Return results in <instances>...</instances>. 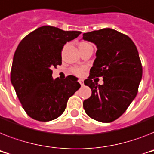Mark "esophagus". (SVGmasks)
I'll use <instances>...</instances> for the list:
<instances>
[{"label":"esophagus","instance_id":"1","mask_svg":"<svg viewBox=\"0 0 154 154\" xmlns=\"http://www.w3.org/2000/svg\"><path fill=\"white\" fill-rule=\"evenodd\" d=\"M79 81V83H80V85H81V86H84V85H85V84H84V81H83V80H81V79H80V80H79V81Z\"/></svg>","mask_w":154,"mask_h":154}]
</instances>
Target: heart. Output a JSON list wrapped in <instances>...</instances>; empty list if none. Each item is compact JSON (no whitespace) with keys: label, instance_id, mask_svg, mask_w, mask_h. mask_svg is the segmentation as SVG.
Listing matches in <instances>:
<instances>
[{"label":"heart","instance_id":"b5f03b06","mask_svg":"<svg viewBox=\"0 0 154 154\" xmlns=\"http://www.w3.org/2000/svg\"><path fill=\"white\" fill-rule=\"evenodd\" d=\"M88 45H91L89 43H88V42H85V41H81V42L79 43L78 46H79V49H81L85 47H87ZM84 70H85V68H84V67H74V68H72V69H71V72H72V73H74V74L76 75H78V76L82 74Z\"/></svg>","mask_w":154,"mask_h":154}]
</instances>
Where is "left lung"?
Listing matches in <instances>:
<instances>
[{
  "label": "left lung",
  "mask_w": 154,
  "mask_h": 154,
  "mask_svg": "<svg viewBox=\"0 0 154 154\" xmlns=\"http://www.w3.org/2000/svg\"><path fill=\"white\" fill-rule=\"evenodd\" d=\"M83 40L97 47L90 75L84 81L91 89L84 109L91 118L109 123L125 113L138 93L143 76L139 52L130 37L110 28L85 33ZM99 76L103 77L102 85L95 78Z\"/></svg>",
  "instance_id": "1"
}]
</instances>
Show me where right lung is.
I'll return each instance as SVG.
<instances>
[{"label":"right lung","mask_w":154,"mask_h":154,"mask_svg":"<svg viewBox=\"0 0 154 154\" xmlns=\"http://www.w3.org/2000/svg\"><path fill=\"white\" fill-rule=\"evenodd\" d=\"M81 33L44 26L26 36L18 45L11 82L31 118L46 122L59 117L65 111L69 97L81 87L73 76L54 80L51 70L62 64L64 45Z\"/></svg>","instance_id":"obj_1"}]
</instances>
